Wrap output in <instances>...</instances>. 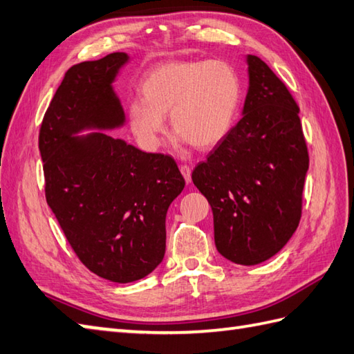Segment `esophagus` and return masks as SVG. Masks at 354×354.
Listing matches in <instances>:
<instances>
[{
	"instance_id": "34e87169",
	"label": "esophagus",
	"mask_w": 354,
	"mask_h": 354,
	"mask_svg": "<svg viewBox=\"0 0 354 354\" xmlns=\"http://www.w3.org/2000/svg\"><path fill=\"white\" fill-rule=\"evenodd\" d=\"M180 171H182V174H183V177L186 180V183H191V180H192V169H191V167H189V165H182V167H180Z\"/></svg>"
}]
</instances>
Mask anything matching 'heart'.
<instances>
[{
    "label": "heart",
    "mask_w": 354,
    "mask_h": 354,
    "mask_svg": "<svg viewBox=\"0 0 354 354\" xmlns=\"http://www.w3.org/2000/svg\"><path fill=\"white\" fill-rule=\"evenodd\" d=\"M142 100L129 103V124L144 147L154 149L171 127L196 149H212L227 136L242 100V81L223 59L162 63L144 76Z\"/></svg>",
    "instance_id": "b5f03b06"
}]
</instances>
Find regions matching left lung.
Instances as JSON below:
<instances>
[{
    "instance_id": "left-lung-1",
    "label": "left lung",
    "mask_w": 354,
    "mask_h": 354,
    "mask_svg": "<svg viewBox=\"0 0 354 354\" xmlns=\"http://www.w3.org/2000/svg\"><path fill=\"white\" fill-rule=\"evenodd\" d=\"M243 117L192 171L207 198L214 243L227 260H269L299 227L309 167L299 106L261 58L248 55Z\"/></svg>"
}]
</instances>
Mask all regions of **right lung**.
<instances>
[{
    "instance_id": "obj_1",
    "label": "right lung",
    "mask_w": 354,
    "mask_h": 354,
    "mask_svg": "<svg viewBox=\"0 0 354 354\" xmlns=\"http://www.w3.org/2000/svg\"><path fill=\"white\" fill-rule=\"evenodd\" d=\"M127 62L114 53L66 72L43 117L39 150L45 196L80 261L97 277L133 282L165 255V218L185 178L169 154L144 153L106 133L124 112L111 82Z\"/></svg>"
}]
</instances>
